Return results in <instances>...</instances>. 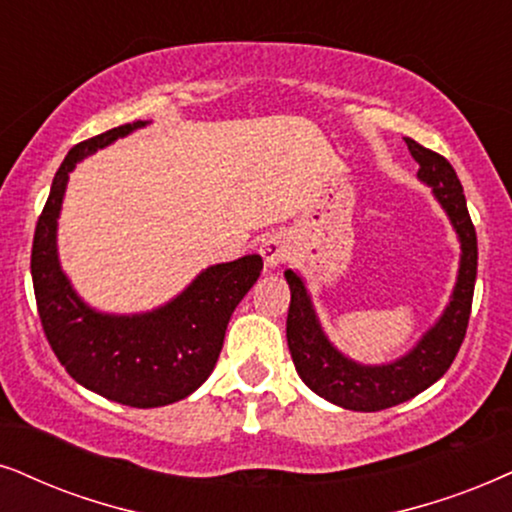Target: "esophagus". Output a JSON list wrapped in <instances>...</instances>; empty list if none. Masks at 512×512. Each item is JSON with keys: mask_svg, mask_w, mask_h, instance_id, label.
I'll return each instance as SVG.
<instances>
[{"mask_svg": "<svg viewBox=\"0 0 512 512\" xmlns=\"http://www.w3.org/2000/svg\"><path fill=\"white\" fill-rule=\"evenodd\" d=\"M260 252H262V257H264V264H267L269 269H276V267H281V264L290 257V245L286 241V236L269 234L262 241Z\"/></svg>", "mask_w": 512, "mask_h": 512, "instance_id": "1", "label": "esophagus"}]
</instances>
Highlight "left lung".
<instances>
[{"mask_svg": "<svg viewBox=\"0 0 512 512\" xmlns=\"http://www.w3.org/2000/svg\"><path fill=\"white\" fill-rule=\"evenodd\" d=\"M406 146L420 165L418 179L430 186L461 243V262L449 302L416 345L385 364H361L349 359L323 331L304 278L293 269H286L283 274L290 286L286 338L295 371L309 390L349 411H383L428 390L454 364L470 319L477 278V236L465 205L463 186L454 167L442 155L413 139H406Z\"/></svg>", "mask_w": 512, "mask_h": 512, "instance_id": "obj_1", "label": "left lung"}]
</instances>
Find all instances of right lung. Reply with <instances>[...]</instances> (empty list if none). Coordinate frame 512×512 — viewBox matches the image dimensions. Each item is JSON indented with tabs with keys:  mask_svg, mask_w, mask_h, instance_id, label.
<instances>
[{
	"mask_svg": "<svg viewBox=\"0 0 512 512\" xmlns=\"http://www.w3.org/2000/svg\"><path fill=\"white\" fill-rule=\"evenodd\" d=\"M146 125H120L70 148L51 181L30 260L42 328L58 361L75 383L134 409L174 404L210 378L231 314L262 271L260 255L212 264L170 302L139 314L99 312L77 295L58 260V217L70 172Z\"/></svg>",
	"mask_w": 512,
	"mask_h": 512,
	"instance_id": "add662e5",
	"label": "right lung"
}]
</instances>
